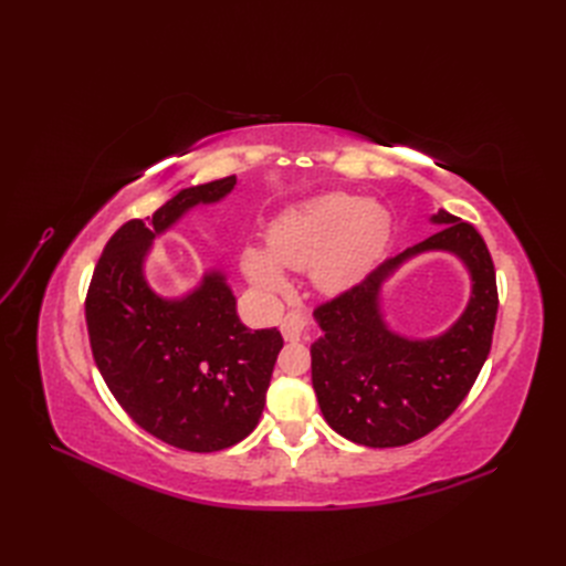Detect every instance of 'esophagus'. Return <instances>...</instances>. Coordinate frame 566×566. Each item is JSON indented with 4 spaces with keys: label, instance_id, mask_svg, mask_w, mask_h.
Listing matches in <instances>:
<instances>
[{
    "label": "esophagus",
    "instance_id": "obj_1",
    "mask_svg": "<svg viewBox=\"0 0 566 566\" xmlns=\"http://www.w3.org/2000/svg\"><path fill=\"white\" fill-rule=\"evenodd\" d=\"M306 323H310V318H306L304 312L300 310H293L287 312L285 318L281 321V333H283V339L285 342H297L306 328Z\"/></svg>",
    "mask_w": 566,
    "mask_h": 566
}]
</instances>
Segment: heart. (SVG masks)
I'll return each instance as SVG.
<instances>
[{
  "mask_svg": "<svg viewBox=\"0 0 566 566\" xmlns=\"http://www.w3.org/2000/svg\"><path fill=\"white\" fill-rule=\"evenodd\" d=\"M389 241L382 208L347 193H325L281 214L269 229V252L245 248L241 269L262 295L287 287L281 266L312 271L323 293H345L380 260Z\"/></svg>",
  "mask_w": 566,
  "mask_h": 566,
  "instance_id": "heart-1",
  "label": "heart"
}]
</instances>
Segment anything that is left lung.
Masks as SVG:
<instances>
[{"mask_svg":"<svg viewBox=\"0 0 566 566\" xmlns=\"http://www.w3.org/2000/svg\"><path fill=\"white\" fill-rule=\"evenodd\" d=\"M441 229L391 256L366 281L314 310L323 337L312 345V382L321 413L337 434L370 449L406 447L447 420L468 397L491 352L499 287L479 231L439 210ZM443 249L471 269L469 310L432 340H408L386 328L379 285L420 251Z\"/></svg>","mask_w":566,"mask_h":566,"instance_id":"obj_1","label":"left lung"}]
</instances>
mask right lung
Masks as SVG:
<instances>
[{
    "label": "right lung",
    "instance_id": "add662e5",
    "mask_svg": "<svg viewBox=\"0 0 566 566\" xmlns=\"http://www.w3.org/2000/svg\"><path fill=\"white\" fill-rule=\"evenodd\" d=\"M235 175L191 186L146 219H129L104 248L84 302L94 361L125 413L169 447L212 453L262 418L276 328L250 331L219 271L179 300L153 293L144 256L153 238L200 202L231 193Z\"/></svg>",
    "mask_w": 566,
    "mask_h": 566
}]
</instances>
